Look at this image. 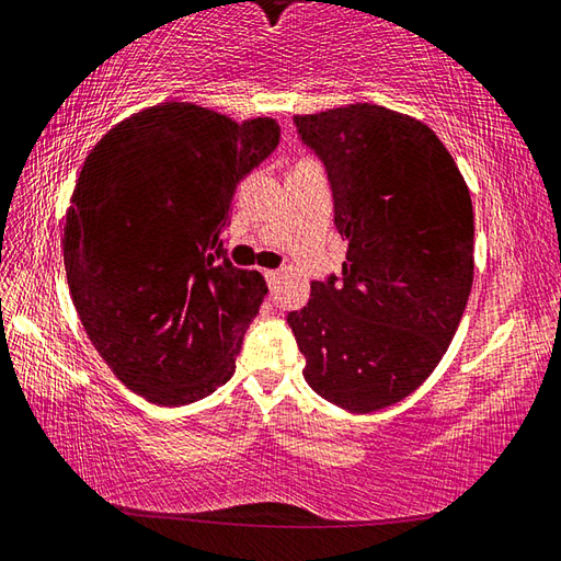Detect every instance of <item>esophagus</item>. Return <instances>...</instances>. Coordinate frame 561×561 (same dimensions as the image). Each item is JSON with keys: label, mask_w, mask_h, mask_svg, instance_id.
I'll return each mask as SVG.
<instances>
[{"label": "esophagus", "mask_w": 561, "mask_h": 561, "mask_svg": "<svg viewBox=\"0 0 561 561\" xmlns=\"http://www.w3.org/2000/svg\"><path fill=\"white\" fill-rule=\"evenodd\" d=\"M278 275H280L278 271H271V268H265V271H263V278L268 280V286H271V288H273V283L278 280Z\"/></svg>", "instance_id": "esophagus-1"}]
</instances>
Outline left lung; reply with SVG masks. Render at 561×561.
Instances as JSON below:
<instances>
[{
	"label": "left lung",
	"mask_w": 561,
	"mask_h": 561,
	"mask_svg": "<svg viewBox=\"0 0 561 561\" xmlns=\"http://www.w3.org/2000/svg\"><path fill=\"white\" fill-rule=\"evenodd\" d=\"M328 170L342 278L310 283L288 312L312 391L352 414L407 399L436 369L473 288V204L428 125L355 103L296 115Z\"/></svg>",
	"instance_id": "obj_1"
}]
</instances>
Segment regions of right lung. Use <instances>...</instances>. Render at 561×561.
Instances as JSON below:
<instances>
[{
	"label": "right lung",
	"instance_id": "obj_1",
	"mask_svg": "<svg viewBox=\"0 0 561 561\" xmlns=\"http://www.w3.org/2000/svg\"><path fill=\"white\" fill-rule=\"evenodd\" d=\"M278 140L273 117L162 103L85 157L66 211L68 290L98 355L152 404H192L233 375L268 288L226 259L224 229L236 184Z\"/></svg>",
	"mask_w": 561,
	"mask_h": 561
}]
</instances>
